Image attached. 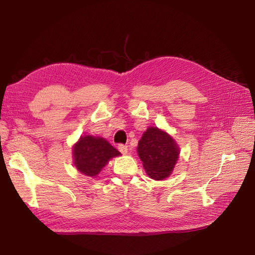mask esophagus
I'll return each mask as SVG.
<instances>
[{
  "label": "esophagus",
  "instance_id": "1",
  "mask_svg": "<svg viewBox=\"0 0 255 255\" xmlns=\"http://www.w3.org/2000/svg\"><path fill=\"white\" fill-rule=\"evenodd\" d=\"M117 149L121 151V152L123 153V154H127V152H128V147L127 145H125V144H118V147H117Z\"/></svg>",
  "mask_w": 255,
  "mask_h": 255
}]
</instances>
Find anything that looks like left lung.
Returning a JSON list of instances; mask_svg holds the SVG:
<instances>
[{
	"mask_svg": "<svg viewBox=\"0 0 255 255\" xmlns=\"http://www.w3.org/2000/svg\"><path fill=\"white\" fill-rule=\"evenodd\" d=\"M137 150L145 172L153 180H164L169 176L180 154L175 140L156 127H149L143 132Z\"/></svg>",
	"mask_w": 255,
	"mask_h": 255,
	"instance_id": "left-lung-1",
	"label": "left lung"
}]
</instances>
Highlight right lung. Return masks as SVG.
Here are the masks:
<instances>
[{
  "instance_id": "1",
  "label": "right lung",
  "mask_w": 255,
  "mask_h": 255,
  "mask_svg": "<svg viewBox=\"0 0 255 255\" xmlns=\"http://www.w3.org/2000/svg\"><path fill=\"white\" fill-rule=\"evenodd\" d=\"M121 152L101 137L82 136L73 145V161L77 169L88 176H96L108 161Z\"/></svg>"
}]
</instances>
